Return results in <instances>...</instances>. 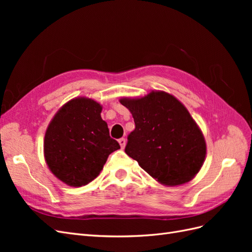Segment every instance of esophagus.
<instances>
[{"label":"esophagus","instance_id":"34e87169","mask_svg":"<svg viewBox=\"0 0 252 252\" xmlns=\"http://www.w3.org/2000/svg\"><path fill=\"white\" fill-rule=\"evenodd\" d=\"M119 143H120V145H121V148H124L125 145H126V140H125L124 138H122V139L119 140Z\"/></svg>","mask_w":252,"mask_h":252}]
</instances>
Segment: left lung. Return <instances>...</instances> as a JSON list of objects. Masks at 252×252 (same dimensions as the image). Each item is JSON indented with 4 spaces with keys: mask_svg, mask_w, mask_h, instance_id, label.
<instances>
[{
    "mask_svg": "<svg viewBox=\"0 0 252 252\" xmlns=\"http://www.w3.org/2000/svg\"><path fill=\"white\" fill-rule=\"evenodd\" d=\"M120 102L130 110L135 124L125 152L145 171L169 186L184 184L199 172L206 144L184 105L159 91Z\"/></svg>",
    "mask_w": 252,
    "mask_h": 252,
    "instance_id": "left-lung-1",
    "label": "left lung"
}]
</instances>
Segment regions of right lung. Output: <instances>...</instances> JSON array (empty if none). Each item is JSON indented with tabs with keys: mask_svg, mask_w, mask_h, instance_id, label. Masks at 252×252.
<instances>
[{
	"mask_svg": "<svg viewBox=\"0 0 252 252\" xmlns=\"http://www.w3.org/2000/svg\"><path fill=\"white\" fill-rule=\"evenodd\" d=\"M102 106L79 97L65 104L45 133L44 154L51 172L73 187L87 185L103 169L108 156L120 148L101 118Z\"/></svg>",
	"mask_w": 252,
	"mask_h": 252,
	"instance_id": "1",
	"label": "right lung"
}]
</instances>
